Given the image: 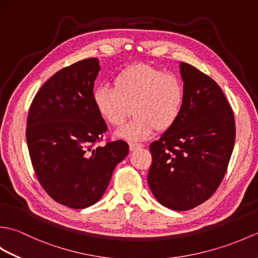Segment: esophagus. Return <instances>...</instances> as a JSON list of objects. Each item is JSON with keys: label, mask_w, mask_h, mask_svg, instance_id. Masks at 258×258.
<instances>
[{"label": "esophagus", "mask_w": 258, "mask_h": 258, "mask_svg": "<svg viewBox=\"0 0 258 258\" xmlns=\"http://www.w3.org/2000/svg\"><path fill=\"white\" fill-rule=\"evenodd\" d=\"M144 145L142 143H130V150L131 151H135L138 149H141V147H143Z\"/></svg>", "instance_id": "esophagus-1"}]
</instances>
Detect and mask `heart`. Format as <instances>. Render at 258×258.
I'll use <instances>...</instances> for the list:
<instances>
[{
	"label": "heart",
	"mask_w": 258,
	"mask_h": 258,
	"mask_svg": "<svg viewBox=\"0 0 258 258\" xmlns=\"http://www.w3.org/2000/svg\"><path fill=\"white\" fill-rule=\"evenodd\" d=\"M113 87L104 85L93 92V102L98 114L111 126L122 125L130 116L134 117L117 131L120 138L141 141L153 131L166 132L182 112L185 90L176 75L146 64L125 68L114 76Z\"/></svg>",
	"instance_id": "heart-1"
}]
</instances>
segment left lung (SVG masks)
Masks as SVG:
<instances>
[{
	"label": "left lung",
	"mask_w": 258,
	"mask_h": 258,
	"mask_svg": "<svg viewBox=\"0 0 258 258\" xmlns=\"http://www.w3.org/2000/svg\"><path fill=\"white\" fill-rule=\"evenodd\" d=\"M185 98L173 127L150 145L147 175L155 199L173 211H187L215 193L235 143V119L222 89L210 76L180 63Z\"/></svg>",
	"instance_id": "obj_1"
}]
</instances>
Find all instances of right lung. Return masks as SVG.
Masks as SVG:
<instances>
[{"instance_id": "add662e5", "label": "right lung", "mask_w": 258, "mask_h": 258, "mask_svg": "<svg viewBox=\"0 0 258 258\" xmlns=\"http://www.w3.org/2000/svg\"><path fill=\"white\" fill-rule=\"evenodd\" d=\"M98 71L96 57L59 70L36 93L27 115L26 142L38 182L54 201L75 210L101 199L130 151L124 141L97 145L107 131L93 102Z\"/></svg>"}]
</instances>
